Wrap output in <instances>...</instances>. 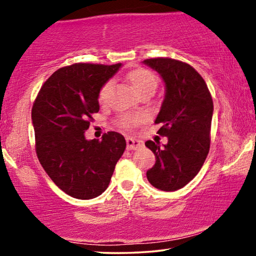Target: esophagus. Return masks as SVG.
I'll use <instances>...</instances> for the list:
<instances>
[{
    "mask_svg": "<svg viewBox=\"0 0 256 256\" xmlns=\"http://www.w3.org/2000/svg\"><path fill=\"white\" fill-rule=\"evenodd\" d=\"M126 142H127V148L129 150H136L143 146V142L134 138H126Z\"/></svg>",
    "mask_w": 256,
    "mask_h": 256,
    "instance_id": "34e87169",
    "label": "esophagus"
}]
</instances>
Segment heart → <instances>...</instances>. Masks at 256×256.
I'll use <instances>...</instances> for the list:
<instances>
[{
    "mask_svg": "<svg viewBox=\"0 0 256 256\" xmlns=\"http://www.w3.org/2000/svg\"><path fill=\"white\" fill-rule=\"evenodd\" d=\"M128 79L132 82V87H134L136 92L138 94L146 90H154L155 92L157 87V78L152 71L146 68H135L128 73ZM114 84L112 80H108L101 86L99 90V96H98V100L101 104H107L108 99H110V92L113 90ZM146 118V115L143 113H124L118 116L116 122L121 128L124 129H132L136 127V126L141 124V122Z\"/></svg>",
    "mask_w": 256,
    "mask_h": 256,
    "instance_id": "obj_1",
    "label": "heart"
}]
</instances>
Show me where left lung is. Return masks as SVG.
Returning <instances> with one entry per match:
<instances>
[{
    "mask_svg": "<svg viewBox=\"0 0 256 256\" xmlns=\"http://www.w3.org/2000/svg\"><path fill=\"white\" fill-rule=\"evenodd\" d=\"M144 64L166 82V98L155 124L168 144L146 141L156 163L146 171L149 183L162 191L185 186L202 169L211 143L213 101L202 76L186 62L172 58H150Z\"/></svg>",
    "mask_w": 256,
    "mask_h": 256,
    "instance_id": "1",
    "label": "left lung"
}]
</instances>
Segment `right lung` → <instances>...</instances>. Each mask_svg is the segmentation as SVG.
<instances>
[{
	"instance_id": "right-lung-1",
	"label": "right lung",
	"mask_w": 256,
	"mask_h": 256,
	"mask_svg": "<svg viewBox=\"0 0 256 256\" xmlns=\"http://www.w3.org/2000/svg\"><path fill=\"white\" fill-rule=\"evenodd\" d=\"M121 64L76 62L56 71L38 92L31 118L38 160L57 186L78 199L100 196L110 185L126 140L108 132L102 140L85 138L99 112L101 86Z\"/></svg>"
}]
</instances>
